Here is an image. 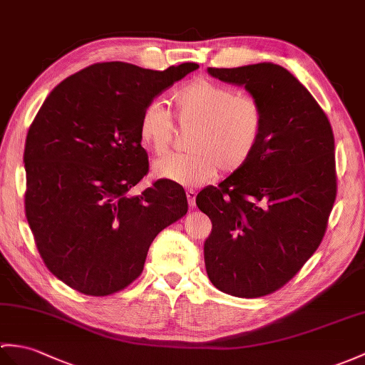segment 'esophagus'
Wrapping results in <instances>:
<instances>
[{
    "label": "esophagus",
    "mask_w": 365,
    "mask_h": 365,
    "mask_svg": "<svg viewBox=\"0 0 365 365\" xmlns=\"http://www.w3.org/2000/svg\"><path fill=\"white\" fill-rule=\"evenodd\" d=\"M186 199H188L190 207L194 208V205H196V191H194V190L186 191Z\"/></svg>",
    "instance_id": "esophagus-1"
}]
</instances>
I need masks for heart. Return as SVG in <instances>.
I'll return each instance as SVG.
<instances>
[{
    "instance_id": "heart-1",
    "label": "heart",
    "mask_w": 365,
    "mask_h": 365,
    "mask_svg": "<svg viewBox=\"0 0 365 365\" xmlns=\"http://www.w3.org/2000/svg\"><path fill=\"white\" fill-rule=\"evenodd\" d=\"M174 115L192 125L188 154H173L154 165V175L183 186H199L217 173H236L250 162L261 140L264 112L259 101L208 79L192 81L173 93ZM138 138L148 150L163 155L171 146L173 121L160 101L143 108Z\"/></svg>"
}]
</instances>
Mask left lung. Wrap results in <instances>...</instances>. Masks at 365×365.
<instances>
[{
    "instance_id": "left-lung-1",
    "label": "left lung",
    "mask_w": 365,
    "mask_h": 365,
    "mask_svg": "<svg viewBox=\"0 0 365 365\" xmlns=\"http://www.w3.org/2000/svg\"><path fill=\"white\" fill-rule=\"evenodd\" d=\"M208 73L255 96L264 125L250 162L196 197L213 224L203 244L207 274L225 294L262 297L289 282L324 238L337 190L334 135L317 101L283 66Z\"/></svg>"
}]
</instances>
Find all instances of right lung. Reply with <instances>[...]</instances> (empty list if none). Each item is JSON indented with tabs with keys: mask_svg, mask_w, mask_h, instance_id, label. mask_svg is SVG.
<instances>
[{
	"mask_svg": "<svg viewBox=\"0 0 365 365\" xmlns=\"http://www.w3.org/2000/svg\"><path fill=\"white\" fill-rule=\"evenodd\" d=\"M197 63L154 71L124 62L90 65L49 93L24 144V210L49 272L104 297L137 279L155 236L188 211L180 185L157 180L138 138L143 108Z\"/></svg>",
	"mask_w": 365,
	"mask_h": 365,
	"instance_id": "add662e5",
	"label": "right lung"
}]
</instances>
